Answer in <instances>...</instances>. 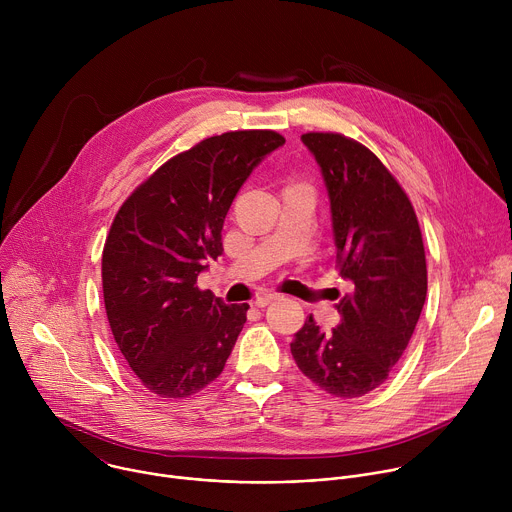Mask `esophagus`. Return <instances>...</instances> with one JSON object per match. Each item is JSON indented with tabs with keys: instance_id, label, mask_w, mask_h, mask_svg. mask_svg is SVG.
Returning a JSON list of instances; mask_svg holds the SVG:
<instances>
[{
	"instance_id": "1",
	"label": "esophagus",
	"mask_w": 512,
	"mask_h": 512,
	"mask_svg": "<svg viewBox=\"0 0 512 512\" xmlns=\"http://www.w3.org/2000/svg\"><path fill=\"white\" fill-rule=\"evenodd\" d=\"M273 300H277V296H275V294H261V296H257V298H255L253 306H255V308H265V306H267V304H271Z\"/></svg>"
}]
</instances>
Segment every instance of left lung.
Returning <instances> with one entry per match:
<instances>
[{
	"label": "left lung",
	"instance_id": "left-lung-1",
	"mask_svg": "<svg viewBox=\"0 0 512 512\" xmlns=\"http://www.w3.org/2000/svg\"><path fill=\"white\" fill-rule=\"evenodd\" d=\"M302 141L322 170L336 267L352 291L336 304L340 324L322 332L310 316L291 354L322 391L362 397L387 381L423 310L421 229L409 196L367 145L332 131H310Z\"/></svg>",
	"mask_w": 512,
	"mask_h": 512
}]
</instances>
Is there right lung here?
<instances>
[{
	"label": "right lung",
	"instance_id": "add662e5",
	"mask_svg": "<svg viewBox=\"0 0 512 512\" xmlns=\"http://www.w3.org/2000/svg\"><path fill=\"white\" fill-rule=\"evenodd\" d=\"M285 137L271 129L212 135L170 158L117 210L103 247L113 338L150 393L184 399L223 373L247 304L196 285L223 255L225 216L253 168Z\"/></svg>",
	"mask_w": 512,
	"mask_h": 512
}]
</instances>
